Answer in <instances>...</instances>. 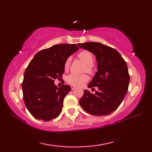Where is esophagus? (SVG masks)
I'll list each match as a JSON object with an SVG mask.
<instances>
[{
  "instance_id": "obj_1",
  "label": "esophagus",
  "mask_w": 152,
  "mask_h": 152,
  "mask_svg": "<svg viewBox=\"0 0 152 152\" xmlns=\"http://www.w3.org/2000/svg\"><path fill=\"white\" fill-rule=\"evenodd\" d=\"M70 87H71V89H72V90H74V89H76V87L74 86H71Z\"/></svg>"
}]
</instances>
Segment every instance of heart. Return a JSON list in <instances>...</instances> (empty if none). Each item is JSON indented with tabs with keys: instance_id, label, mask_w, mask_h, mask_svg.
Here are the masks:
<instances>
[{
	"instance_id": "b5f03b06",
	"label": "heart",
	"mask_w": 152,
	"mask_h": 152,
	"mask_svg": "<svg viewBox=\"0 0 152 152\" xmlns=\"http://www.w3.org/2000/svg\"><path fill=\"white\" fill-rule=\"evenodd\" d=\"M78 57L79 59L82 61L83 63L86 64V70L87 72L91 73L93 72V65L92 64L94 61V58L92 53L89 51L83 50L80 51L78 53ZM70 63V58H68L64 63V68L68 69L69 67ZM88 76L86 74H71L67 76L66 80L69 83L74 86H80L83 83L88 81Z\"/></svg>"
}]
</instances>
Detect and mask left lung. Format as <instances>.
I'll return each instance as SVG.
<instances>
[{
	"instance_id": "left-lung-1",
	"label": "left lung",
	"mask_w": 152,
	"mask_h": 152,
	"mask_svg": "<svg viewBox=\"0 0 152 152\" xmlns=\"http://www.w3.org/2000/svg\"><path fill=\"white\" fill-rule=\"evenodd\" d=\"M78 45L95 55L98 71L88 87L99 89L95 94L85 89L80 104L90 114L108 115L118 108L127 92L130 77L127 63L118 51L102 44L90 42Z\"/></svg>"
}]
</instances>
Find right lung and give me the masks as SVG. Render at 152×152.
<instances>
[{"mask_svg":"<svg viewBox=\"0 0 152 152\" xmlns=\"http://www.w3.org/2000/svg\"><path fill=\"white\" fill-rule=\"evenodd\" d=\"M78 50L75 44L54 45L38 51L28 64L22 89L25 106L34 118L49 121L61 114L71 88L69 85L58 88L54 80L62 78L66 60Z\"/></svg>","mask_w":152,"mask_h":152,"instance_id":"right-lung-1","label":"right lung"}]
</instances>
